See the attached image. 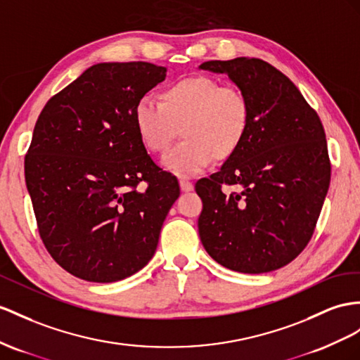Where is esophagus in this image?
I'll use <instances>...</instances> for the list:
<instances>
[{"instance_id":"34e87169","label":"esophagus","mask_w":360,"mask_h":360,"mask_svg":"<svg viewBox=\"0 0 360 360\" xmlns=\"http://www.w3.org/2000/svg\"><path fill=\"white\" fill-rule=\"evenodd\" d=\"M179 186H181V190L186 191V193L193 190V184H191L188 179H186V178H182V179L179 181Z\"/></svg>"}]
</instances>
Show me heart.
<instances>
[{
	"label": "heart",
	"instance_id": "b5f03b06",
	"mask_svg": "<svg viewBox=\"0 0 360 360\" xmlns=\"http://www.w3.org/2000/svg\"><path fill=\"white\" fill-rule=\"evenodd\" d=\"M251 123L248 97L236 86H222L208 76H190L167 85L160 103L143 97L134 106L140 143L150 153H164L179 132L184 140L162 158L172 173L191 176L240 149Z\"/></svg>",
	"mask_w": 360,
	"mask_h": 360
}]
</instances>
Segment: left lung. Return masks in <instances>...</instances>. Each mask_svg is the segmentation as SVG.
Instances as JSON below:
<instances>
[{
	"label": "left lung",
	"instance_id": "obj_1",
	"mask_svg": "<svg viewBox=\"0 0 360 360\" xmlns=\"http://www.w3.org/2000/svg\"><path fill=\"white\" fill-rule=\"evenodd\" d=\"M248 97L243 144L220 170L196 182L199 237L211 259L242 274L283 268L311 238L330 186L331 165L318 114L293 82L262 59L210 60ZM231 185L236 192L224 193Z\"/></svg>",
	"mask_w": 360,
	"mask_h": 360
}]
</instances>
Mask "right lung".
Listing matches in <instances>:
<instances>
[{
  "mask_svg": "<svg viewBox=\"0 0 360 360\" xmlns=\"http://www.w3.org/2000/svg\"><path fill=\"white\" fill-rule=\"evenodd\" d=\"M165 72L149 62L97 63L36 122L27 190L45 248L77 278L114 283L143 269L179 198L178 179L153 162L134 124L135 103Z\"/></svg>",
  "mask_w": 360,
  "mask_h": 360,
  "instance_id": "obj_1",
  "label": "right lung"
}]
</instances>
